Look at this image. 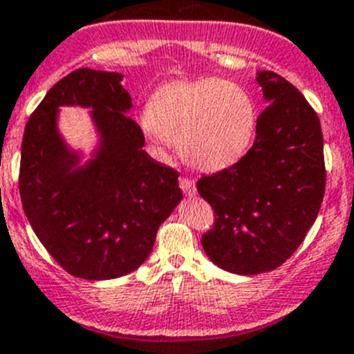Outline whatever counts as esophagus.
Listing matches in <instances>:
<instances>
[{
	"mask_svg": "<svg viewBox=\"0 0 354 354\" xmlns=\"http://www.w3.org/2000/svg\"><path fill=\"white\" fill-rule=\"evenodd\" d=\"M179 184H180V189L184 191V194H187V196L196 194V186H194L193 179H189V177H180Z\"/></svg>",
	"mask_w": 354,
	"mask_h": 354,
	"instance_id": "esophagus-1",
	"label": "esophagus"
}]
</instances>
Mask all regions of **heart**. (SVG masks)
I'll use <instances>...</instances> for the list:
<instances>
[{
  "label": "heart",
  "mask_w": 354,
  "mask_h": 354,
  "mask_svg": "<svg viewBox=\"0 0 354 354\" xmlns=\"http://www.w3.org/2000/svg\"><path fill=\"white\" fill-rule=\"evenodd\" d=\"M144 127L153 139L179 146L193 168L217 171L250 149L257 109L250 93L227 80L175 82L154 93Z\"/></svg>",
  "instance_id": "obj_1"
}]
</instances>
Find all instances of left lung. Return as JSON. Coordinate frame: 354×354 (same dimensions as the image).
<instances>
[{"label":"left lung","mask_w":354,"mask_h":354,"mask_svg":"<svg viewBox=\"0 0 354 354\" xmlns=\"http://www.w3.org/2000/svg\"><path fill=\"white\" fill-rule=\"evenodd\" d=\"M268 107L254 146L240 161L198 179L214 208L201 245L212 262L234 274L280 268L304 241L325 194L319 120L301 92L272 71L257 76Z\"/></svg>","instance_id":"obj_1"}]
</instances>
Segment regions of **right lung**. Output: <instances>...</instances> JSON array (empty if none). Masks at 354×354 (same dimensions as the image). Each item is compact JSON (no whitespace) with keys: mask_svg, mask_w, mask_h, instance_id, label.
I'll use <instances>...</instances> for the list:
<instances>
[{"mask_svg":"<svg viewBox=\"0 0 354 354\" xmlns=\"http://www.w3.org/2000/svg\"><path fill=\"white\" fill-rule=\"evenodd\" d=\"M120 73L82 67L57 82L24 130L19 191L38 240L57 264L83 280H113L139 268L158 227L183 200L179 171L154 161ZM92 106L103 136L97 158L71 171L56 133V107Z\"/></svg>","mask_w":354,"mask_h":354,"instance_id":"right-lung-1","label":"right lung"}]
</instances>
